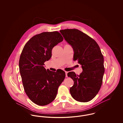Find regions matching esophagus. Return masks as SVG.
I'll return each mask as SVG.
<instances>
[{"instance_id": "obj_1", "label": "esophagus", "mask_w": 123, "mask_h": 123, "mask_svg": "<svg viewBox=\"0 0 123 123\" xmlns=\"http://www.w3.org/2000/svg\"><path fill=\"white\" fill-rule=\"evenodd\" d=\"M65 76H66V77H68V76H67L68 72L67 71H65Z\"/></svg>"}]
</instances>
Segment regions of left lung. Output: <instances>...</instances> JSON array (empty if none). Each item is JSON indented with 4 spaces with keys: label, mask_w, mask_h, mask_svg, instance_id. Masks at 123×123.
Wrapping results in <instances>:
<instances>
[{
    "label": "left lung",
    "mask_w": 123,
    "mask_h": 123,
    "mask_svg": "<svg viewBox=\"0 0 123 123\" xmlns=\"http://www.w3.org/2000/svg\"><path fill=\"white\" fill-rule=\"evenodd\" d=\"M65 40L72 47L73 60L82 65L80 75L70 72L74 85L70 89V94L76 101L86 102L97 95L102 83L105 72L104 57L97 42L77 29L60 30Z\"/></svg>",
    "instance_id": "obj_1"
}]
</instances>
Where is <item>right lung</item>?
<instances>
[{"label": "right lung", "instance_id": "obj_1", "mask_svg": "<svg viewBox=\"0 0 123 123\" xmlns=\"http://www.w3.org/2000/svg\"><path fill=\"white\" fill-rule=\"evenodd\" d=\"M63 41L57 31L43 32L32 37L25 45L19 61L24 89L30 99L39 105H47L55 99L65 74L45 68L52 57L53 47Z\"/></svg>", "mask_w": 123, "mask_h": 123}]
</instances>
